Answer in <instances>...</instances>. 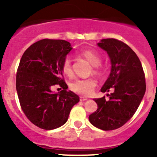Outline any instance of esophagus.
Wrapping results in <instances>:
<instances>
[{
    "mask_svg": "<svg viewBox=\"0 0 157 157\" xmlns=\"http://www.w3.org/2000/svg\"><path fill=\"white\" fill-rule=\"evenodd\" d=\"M80 101H86V100H87V98L86 97H80Z\"/></svg>",
    "mask_w": 157,
    "mask_h": 157,
    "instance_id": "34e87169",
    "label": "esophagus"
}]
</instances>
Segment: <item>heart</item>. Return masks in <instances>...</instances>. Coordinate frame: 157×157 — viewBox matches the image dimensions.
Segmentation results:
<instances>
[{"label":"heart","mask_w":157,"mask_h":157,"mask_svg":"<svg viewBox=\"0 0 157 157\" xmlns=\"http://www.w3.org/2000/svg\"><path fill=\"white\" fill-rule=\"evenodd\" d=\"M81 56L87 60L93 66L95 67L94 72L97 74H100L102 72L101 68L99 67L101 62L100 54L97 51L93 49L84 50L81 52ZM62 71L67 76L72 75V67H71V60L70 57H66L62 63ZM97 86V82L93 78L76 79L71 83V88L74 92L83 96H89L94 91V88Z\"/></svg>","instance_id":"heart-1"}]
</instances>
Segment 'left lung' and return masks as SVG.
<instances>
[{
	"label": "left lung",
	"mask_w": 157,
	"mask_h": 157,
	"mask_svg": "<svg viewBox=\"0 0 157 157\" xmlns=\"http://www.w3.org/2000/svg\"><path fill=\"white\" fill-rule=\"evenodd\" d=\"M97 46L107 53L110 60L109 77L100 89L108 94L94 99L97 109L89 116L92 125L103 130L120 128L131 118L139 107L146 92L142 64L136 53L124 42L113 38L102 39Z\"/></svg>",
	"instance_id": "1"
}]
</instances>
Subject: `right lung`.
Masks as SVG:
<instances>
[{
	"mask_svg": "<svg viewBox=\"0 0 157 157\" xmlns=\"http://www.w3.org/2000/svg\"><path fill=\"white\" fill-rule=\"evenodd\" d=\"M63 40L44 39L29 47L20 61L16 89L22 110L30 122L44 130H54L67 121L80 98L61 79L62 63L72 50ZM63 90L54 93V85Z\"/></svg>",
	"mask_w": 157,
	"mask_h": 157,
	"instance_id": "1",
	"label": "right lung"
}]
</instances>
